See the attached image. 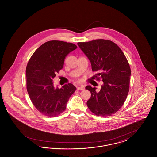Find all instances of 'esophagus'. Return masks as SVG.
<instances>
[{"instance_id":"34e87169","label":"esophagus","mask_w":157,"mask_h":157,"mask_svg":"<svg viewBox=\"0 0 157 157\" xmlns=\"http://www.w3.org/2000/svg\"><path fill=\"white\" fill-rule=\"evenodd\" d=\"M85 88H84V86L83 85L77 87V90H83Z\"/></svg>"}]
</instances>
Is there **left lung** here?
<instances>
[{"label":"left lung","mask_w":157,"mask_h":157,"mask_svg":"<svg viewBox=\"0 0 157 157\" xmlns=\"http://www.w3.org/2000/svg\"><path fill=\"white\" fill-rule=\"evenodd\" d=\"M78 45L91 63L92 71L98 72L95 78L102 79L99 92L88 85L91 97L86 104L97 116H111L124 104L129 92L131 68L120 47L109 40L96 39Z\"/></svg>","instance_id":"obj_1"}]
</instances>
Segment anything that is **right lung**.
Instances as JSON below:
<instances>
[{
    "label": "right lung",
    "mask_w": 157,
    "mask_h": 157,
    "mask_svg": "<svg viewBox=\"0 0 157 157\" xmlns=\"http://www.w3.org/2000/svg\"><path fill=\"white\" fill-rule=\"evenodd\" d=\"M77 48L74 44L53 40L39 46L32 55L26 68V88L35 107L44 115H60L75 92L72 83L55 88L53 78L63 67L67 55Z\"/></svg>",
    "instance_id": "add662e5"
}]
</instances>
